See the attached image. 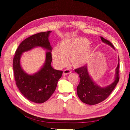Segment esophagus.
<instances>
[{
  "instance_id": "1",
  "label": "esophagus",
  "mask_w": 130,
  "mask_h": 130,
  "mask_svg": "<svg viewBox=\"0 0 130 130\" xmlns=\"http://www.w3.org/2000/svg\"><path fill=\"white\" fill-rule=\"evenodd\" d=\"M70 73H71V71H70V70H69V69H65L64 70H63V76L67 75V74H69Z\"/></svg>"
}]
</instances>
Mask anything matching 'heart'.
I'll use <instances>...</instances> for the list:
<instances>
[{
    "label": "heart",
    "mask_w": 130,
    "mask_h": 130,
    "mask_svg": "<svg viewBox=\"0 0 130 130\" xmlns=\"http://www.w3.org/2000/svg\"><path fill=\"white\" fill-rule=\"evenodd\" d=\"M86 38L67 39L61 42L58 49L52 51L54 62L60 67L65 65L70 58V62L74 67L78 68L86 64L91 56L92 50Z\"/></svg>",
    "instance_id": "1"
}]
</instances>
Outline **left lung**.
<instances>
[{
	"instance_id": "left-lung-1",
	"label": "left lung",
	"mask_w": 130,
	"mask_h": 130,
	"mask_svg": "<svg viewBox=\"0 0 130 130\" xmlns=\"http://www.w3.org/2000/svg\"><path fill=\"white\" fill-rule=\"evenodd\" d=\"M101 39L105 43L115 47L109 41L100 37ZM80 77V83L77 87V93L80 99L83 103L89 105H94L105 100L112 93L119 80V58L116 69L115 81L108 86L102 88L94 83L88 72L87 66L84 65L74 70Z\"/></svg>"
}]
</instances>
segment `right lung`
Segmentation results:
<instances>
[{
	"label": "right lung",
	"mask_w": 130,
	"mask_h": 130,
	"mask_svg": "<svg viewBox=\"0 0 130 130\" xmlns=\"http://www.w3.org/2000/svg\"><path fill=\"white\" fill-rule=\"evenodd\" d=\"M51 32H39L25 39L19 45L13 59V70L17 87L27 99L36 103H43L49 99L56 90L57 83L63 73L61 70L53 69L51 66L52 47L48 39ZM37 46L50 52L46 54L43 67L36 74L30 75L21 68L20 58L23 52Z\"/></svg>",
	"instance_id": "add662e5"
}]
</instances>
